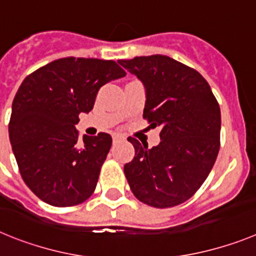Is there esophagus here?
Instances as JSON below:
<instances>
[{"label":"esophagus","instance_id":"obj_1","mask_svg":"<svg viewBox=\"0 0 256 256\" xmlns=\"http://www.w3.org/2000/svg\"><path fill=\"white\" fill-rule=\"evenodd\" d=\"M123 140H124L123 136H120V134H112V142H114V144H118V142L123 141Z\"/></svg>","mask_w":256,"mask_h":256}]
</instances>
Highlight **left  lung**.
<instances>
[{"label":"left lung","instance_id":"left-lung-1","mask_svg":"<svg viewBox=\"0 0 256 256\" xmlns=\"http://www.w3.org/2000/svg\"><path fill=\"white\" fill-rule=\"evenodd\" d=\"M146 88L144 119L160 128L152 148L128 137L134 158L124 165L133 195L154 208L182 204L205 182L220 146V108L206 79L169 56L119 60ZM144 144V142H142Z\"/></svg>","mask_w":256,"mask_h":256}]
</instances>
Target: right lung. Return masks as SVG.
<instances>
[{
	"mask_svg": "<svg viewBox=\"0 0 256 256\" xmlns=\"http://www.w3.org/2000/svg\"><path fill=\"white\" fill-rule=\"evenodd\" d=\"M124 76L112 60L64 58L22 80L8 136L22 180L42 201L76 206L94 192L112 136L100 132L79 142L76 124L94 108L98 90Z\"/></svg>",
	"mask_w": 256,
	"mask_h": 256,
	"instance_id": "obj_1",
	"label": "right lung"
}]
</instances>
